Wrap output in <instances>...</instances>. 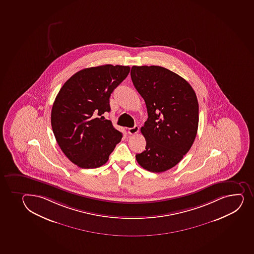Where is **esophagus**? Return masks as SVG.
<instances>
[{
	"instance_id": "esophagus-1",
	"label": "esophagus",
	"mask_w": 254,
	"mask_h": 254,
	"mask_svg": "<svg viewBox=\"0 0 254 254\" xmlns=\"http://www.w3.org/2000/svg\"><path fill=\"white\" fill-rule=\"evenodd\" d=\"M139 127L138 126H134L133 127H131V128H128V133L131 134H136L138 132Z\"/></svg>"
}]
</instances>
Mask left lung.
<instances>
[{
    "mask_svg": "<svg viewBox=\"0 0 254 254\" xmlns=\"http://www.w3.org/2000/svg\"><path fill=\"white\" fill-rule=\"evenodd\" d=\"M131 78L148 114L141 128L146 150L136 154V159L144 169L162 173L183 159L196 138V93L185 79L158 65H133Z\"/></svg>",
    "mask_w": 254,
    "mask_h": 254,
    "instance_id": "obj_1",
    "label": "left lung"
}]
</instances>
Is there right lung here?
I'll list each match as a JSON object with an SVG mask.
<instances>
[{"label":"right lung","mask_w":254,"mask_h":254,"mask_svg":"<svg viewBox=\"0 0 254 254\" xmlns=\"http://www.w3.org/2000/svg\"><path fill=\"white\" fill-rule=\"evenodd\" d=\"M129 71L128 65L110 64L85 68L58 92L51 115L53 133L63 153L79 168L104 165L122 140L123 133L102 115L110 112L111 94Z\"/></svg>","instance_id":"1"}]
</instances>
